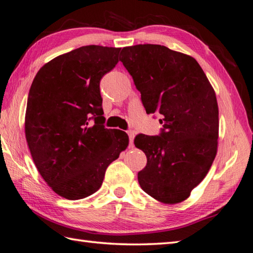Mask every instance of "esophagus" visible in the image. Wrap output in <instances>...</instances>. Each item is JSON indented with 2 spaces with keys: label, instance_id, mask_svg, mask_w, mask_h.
<instances>
[{
  "label": "esophagus",
  "instance_id": "34e87169",
  "mask_svg": "<svg viewBox=\"0 0 253 253\" xmlns=\"http://www.w3.org/2000/svg\"><path fill=\"white\" fill-rule=\"evenodd\" d=\"M127 135H128V137H129L130 146H132V140H133V138H135V131H133V130H128L127 131Z\"/></svg>",
  "mask_w": 253,
  "mask_h": 253
}]
</instances>
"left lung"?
Wrapping results in <instances>:
<instances>
[{
	"label": "left lung",
	"instance_id": "obj_1",
	"mask_svg": "<svg viewBox=\"0 0 253 253\" xmlns=\"http://www.w3.org/2000/svg\"><path fill=\"white\" fill-rule=\"evenodd\" d=\"M147 114L159 113V136L140 133L135 146L147 165L138 182L163 204L185 201L204 180L218 145V105L214 88L194 58L161 44H136L121 51Z\"/></svg>",
	"mask_w": 253,
	"mask_h": 253
}]
</instances>
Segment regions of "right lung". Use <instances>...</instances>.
Segmentation results:
<instances>
[{
  "instance_id": "1",
  "label": "right lung",
  "mask_w": 253,
  "mask_h": 253,
  "mask_svg": "<svg viewBox=\"0 0 253 253\" xmlns=\"http://www.w3.org/2000/svg\"><path fill=\"white\" fill-rule=\"evenodd\" d=\"M120 50L90 44L60 54L39 69L29 90V151L44 182L67 200L95 193L107 167L128 147L125 131L104 127L100 92L101 79L116 66Z\"/></svg>"
}]
</instances>
